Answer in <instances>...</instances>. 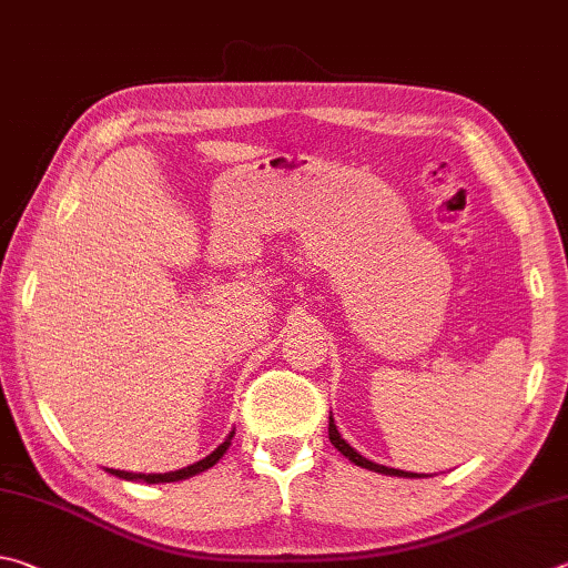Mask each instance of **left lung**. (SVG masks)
<instances>
[{"label": "left lung", "mask_w": 568, "mask_h": 568, "mask_svg": "<svg viewBox=\"0 0 568 568\" xmlns=\"http://www.w3.org/2000/svg\"><path fill=\"white\" fill-rule=\"evenodd\" d=\"M329 439H332V444L336 446V449H339V452L346 456V459H349V462H352V464H356V466H362V469H369V471L384 474V476H399V479H424V476H429V474H414V471L392 469V466H384V464L369 462V459H366V456H362L359 452H356L352 444H346V439H344V436L339 434V429H336L332 412H329Z\"/></svg>", "instance_id": "8db88e82"}]
</instances>
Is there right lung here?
Listing matches in <instances>:
<instances>
[{
    "instance_id": "1",
    "label": "right lung",
    "mask_w": 568,
    "mask_h": 568,
    "mask_svg": "<svg viewBox=\"0 0 568 568\" xmlns=\"http://www.w3.org/2000/svg\"><path fill=\"white\" fill-rule=\"evenodd\" d=\"M232 439H234V432H229L226 439L219 444L212 454L204 456V459L194 462V464L184 466V469H176V471H164V474H136V471H119V469H104V471L112 474V476H119V479H124V481H142V484L184 481V479H189V476H196V474H202L206 469H212V466L226 454L229 446H232Z\"/></svg>"
}]
</instances>
